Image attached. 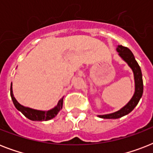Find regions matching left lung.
Returning a JSON list of instances; mask_svg holds the SVG:
<instances>
[{
    "mask_svg": "<svg viewBox=\"0 0 153 153\" xmlns=\"http://www.w3.org/2000/svg\"><path fill=\"white\" fill-rule=\"evenodd\" d=\"M117 51L118 55L128 64V66L133 71V77H134V83H135V91L133 97L128 102V103L124 105L122 108L116 112L111 114H103V115H98V117L104 119H117L121 117H124L128 114L133 110V109L137 106L138 102L142 97L143 94V79L141 70L136 61L135 57L132 53V51L126 47L118 45L117 47Z\"/></svg>",
    "mask_w": 153,
    "mask_h": 153,
    "instance_id": "obj_1",
    "label": "left lung"
}]
</instances>
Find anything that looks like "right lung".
I'll list each match as a JSON object with an SVG mask.
<instances>
[{
    "label": "right lung",
    "mask_w": 153,
    "mask_h": 153,
    "mask_svg": "<svg viewBox=\"0 0 153 153\" xmlns=\"http://www.w3.org/2000/svg\"><path fill=\"white\" fill-rule=\"evenodd\" d=\"M10 94L12 100H13V104L15 107L21 112L24 115H25L27 118H28L31 121H49L51 119L54 118L56 117L59 112L62 109V102H63V98H62L59 102L58 104L55 105L54 108L49 109V110H39V109H35L30 107L24 106L23 105L20 104L16 99L13 94V85L11 84L10 87Z\"/></svg>",
    "instance_id": "right-lung-1"
}]
</instances>
